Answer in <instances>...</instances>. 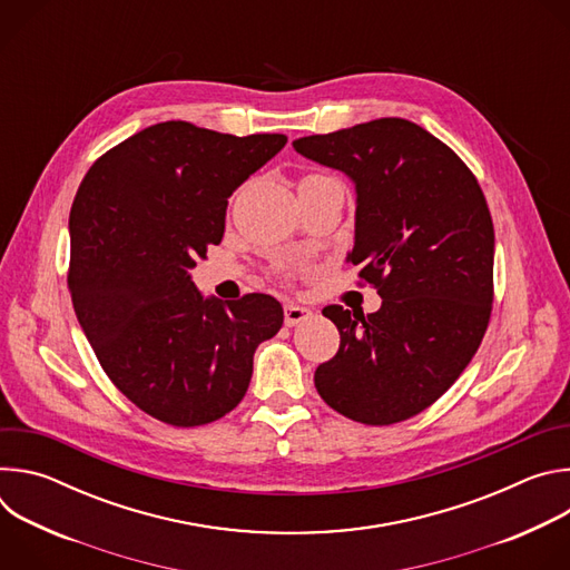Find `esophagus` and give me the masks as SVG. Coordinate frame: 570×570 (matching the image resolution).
<instances>
[{"label":"esophagus","mask_w":570,"mask_h":570,"mask_svg":"<svg viewBox=\"0 0 570 570\" xmlns=\"http://www.w3.org/2000/svg\"><path fill=\"white\" fill-rule=\"evenodd\" d=\"M311 315H313V311L306 308V306H299V304H293V302H288V304L284 306V322H286V327H297V324L306 322Z\"/></svg>","instance_id":"34e87169"}]
</instances>
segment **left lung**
I'll return each mask as SVG.
<instances>
[{"label": "left lung", "instance_id": "1", "mask_svg": "<svg viewBox=\"0 0 570 570\" xmlns=\"http://www.w3.org/2000/svg\"><path fill=\"white\" fill-rule=\"evenodd\" d=\"M293 148L356 191L347 262L381 295L374 313L324 306L338 354L315 387L341 415L387 426L438 401L473 358L494 299V225L464 161L399 117L311 135Z\"/></svg>", "mask_w": 570, "mask_h": 570}]
</instances>
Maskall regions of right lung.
Wrapping results in <instances>:
<instances>
[{
    "label": "right lung",
    "instance_id": "1",
    "mask_svg": "<svg viewBox=\"0 0 570 570\" xmlns=\"http://www.w3.org/2000/svg\"><path fill=\"white\" fill-rule=\"evenodd\" d=\"M284 144L161 121L99 157L78 187L76 317L110 381L159 422L189 429L236 409L255 350L282 330L275 297H205L191 268L220 243L227 198Z\"/></svg>",
    "mask_w": 570,
    "mask_h": 570
}]
</instances>
